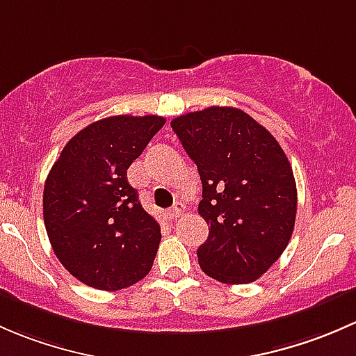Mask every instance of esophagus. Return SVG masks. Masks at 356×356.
I'll return each instance as SVG.
<instances>
[{
  "instance_id": "34e87169",
  "label": "esophagus",
  "mask_w": 356,
  "mask_h": 356,
  "mask_svg": "<svg viewBox=\"0 0 356 356\" xmlns=\"http://www.w3.org/2000/svg\"><path fill=\"white\" fill-rule=\"evenodd\" d=\"M183 212H185V205H183L181 202H177L173 205V209H170V211H168L166 216H168V219H170V221H175V219L181 218Z\"/></svg>"
}]
</instances>
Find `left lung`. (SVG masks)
Instances as JSON below:
<instances>
[{
	"instance_id": "1",
	"label": "left lung",
	"mask_w": 356,
	"mask_h": 356,
	"mask_svg": "<svg viewBox=\"0 0 356 356\" xmlns=\"http://www.w3.org/2000/svg\"><path fill=\"white\" fill-rule=\"evenodd\" d=\"M171 128L202 179L199 214L209 236L197 250L200 267L221 283H254L295 228L296 183L286 154L238 108L186 113Z\"/></svg>"
}]
</instances>
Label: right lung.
Instances as JSON below:
<instances>
[{
  "instance_id": "right-lung-1",
  "label": "right lung",
  "mask_w": 356,
  "mask_h": 356,
  "mask_svg": "<svg viewBox=\"0 0 356 356\" xmlns=\"http://www.w3.org/2000/svg\"><path fill=\"white\" fill-rule=\"evenodd\" d=\"M163 116L118 115L80 130L46 178L42 214L54 254L87 286L116 291L152 269L161 228L127 170L163 128Z\"/></svg>"
}]
</instances>
